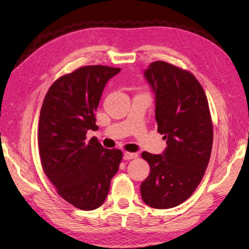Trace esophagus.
Instances as JSON below:
<instances>
[{
    "label": "esophagus",
    "instance_id": "34e87169",
    "mask_svg": "<svg viewBox=\"0 0 249 249\" xmlns=\"http://www.w3.org/2000/svg\"><path fill=\"white\" fill-rule=\"evenodd\" d=\"M135 158H137V154H135V153H127V151H126V153L123 154L124 160H130V159H135Z\"/></svg>",
    "mask_w": 249,
    "mask_h": 249
}]
</instances>
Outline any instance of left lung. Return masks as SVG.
I'll list each match as a JSON object with an SVG mask.
<instances>
[{"label": "left lung", "mask_w": 249, "mask_h": 249, "mask_svg": "<svg viewBox=\"0 0 249 249\" xmlns=\"http://www.w3.org/2000/svg\"><path fill=\"white\" fill-rule=\"evenodd\" d=\"M144 77L155 94L157 130L167 147L159 155L142 153L150 166L142 199L154 209H170L195 192L208 167L213 142L209 103L195 75L168 62H151Z\"/></svg>", "instance_id": "obj_1"}]
</instances>
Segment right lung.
<instances>
[{
	"label": "right lung",
	"instance_id": "add662e5",
	"mask_svg": "<svg viewBox=\"0 0 249 249\" xmlns=\"http://www.w3.org/2000/svg\"><path fill=\"white\" fill-rule=\"evenodd\" d=\"M121 71L88 66L53 83L40 109L38 148L46 176L58 195L75 208L91 211L104 203L122 151L107 149L89 130H96L95 111L107 81Z\"/></svg>",
	"mask_w": 249,
	"mask_h": 249
}]
</instances>
